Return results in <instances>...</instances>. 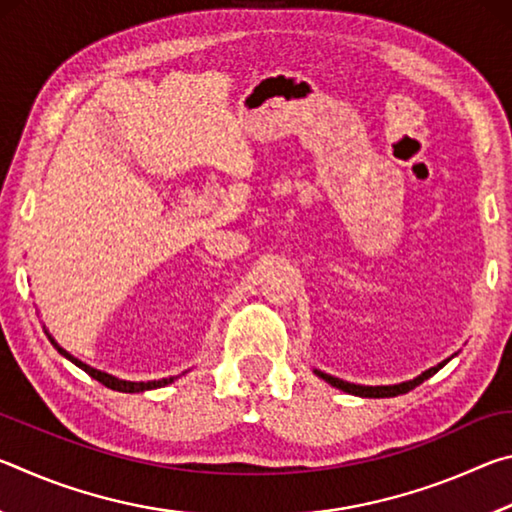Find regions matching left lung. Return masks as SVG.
<instances>
[{"label":"left lung","mask_w":512,"mask_h":512,"mask_svg":"<svg viewBox=\"0 0 512 512\" xmlns=\"http://www.w3.org/2000/svg\"><path fill=\"white\" fill-rule=\"evenodd\" d=\"M447 361H449V359H447ZM447 361L438 363V366H433V368H429V370H424L422 375H418L415 379L402 381V384H393V386H361V384H350V381H343V379H339V377L327 375V372H320V370H314V372H316V375H318L320 379H325L327 384H332L334 388H339V391H343V393L359 395V397H395V395H404V393L413 391V388L420 386L424 379H429V377L436 375V372H438L440 368H443Z\"/></svg>","instance_id":"left-lung-1"}]
</instances>
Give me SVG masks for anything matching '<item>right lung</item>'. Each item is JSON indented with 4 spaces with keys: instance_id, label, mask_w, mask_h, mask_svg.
Here are the masks:
<instances>
[{
    "instance_id": "1",
    "label": "right lung",
    "mask_w": 512,
    "mask_h": 512,
    "mask_svg": "<svg viewBox=\"0 0 512 512\" xmlns=\"http://www.w3.org/2000/svg\"><path fill=\"white\" fill-rule=\"evenodd\" d=\"M47 336H49V341L54 343V348L63 354L65 359H69L74 363V366H79L81 370H85L88 372V375L92 377V379H97V381H101L103 386H108V388H112V391H119V393H144V391H153V388H162V386H167V384H171L173 379L176 377H169V379H158V381H126V379H117V377H112V375H108V372H101V370H97V368H90L88 363H83V361H79L76 357H72V354L69 352H65L63 348H60V345L51 339V334L49 332H45Z\"/></svg>"
}]
</instances>
